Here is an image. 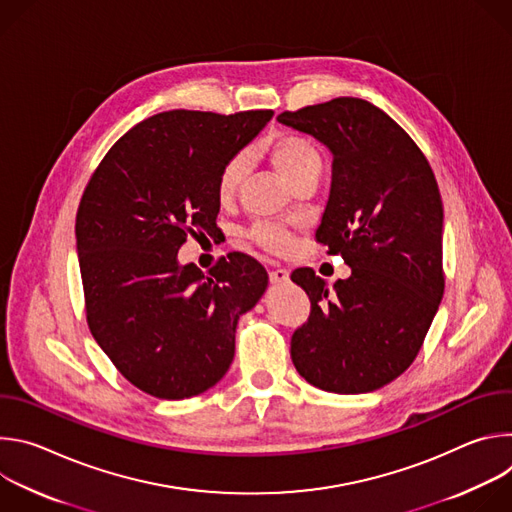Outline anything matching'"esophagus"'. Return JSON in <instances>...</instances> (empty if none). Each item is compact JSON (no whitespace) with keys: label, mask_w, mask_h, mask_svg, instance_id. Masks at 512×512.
<instances>
[{"label":"esophagus","mask_w":512,"mask_h":512,"mask_svg":"<svg viewBox=\"0 0 512 512\" xmlns=\"http://www.w3.org/2000/svg\"><path fill=\"white\" fill-rule=\"evenodd\" d=\"M269 279H271V283H285V281H289V273L285 269L277 267L269 273Z\"/></svg>","instance_id":"obj_1"}]
</instances>
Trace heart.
Segmentation results:
<instances>
[{
	"instance_id": "1",
	"label": "heart",
	"mask_w": 512,
	"mask_h": 512,
	"mask_svg": "<svg viewBox=\"0 0 512 512\" xmlns=\"http://www.w3.org/2000/svg\"><path fill=\"white\" fill-rule=\"evenodd\" d=\"M265 152L273 162V166L289 184H296L306 174L322 170V158L314 148V143L298 133H277L275 137L269 139ZM245 174H247V158L243 154L233 156L223 166L221 174H218V182H216L218 198L223 202H229L237 194ZM251 237L257 245L273 253L285 251L291 243L289 233L279 225H257L253 227Z\"/></svg>"
}]
</instances>
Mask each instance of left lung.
I'll return each instance as SVG.
<instances>
[{"mask_svg":"<svg viewBox=\"0 0 512 512\" xmlns=\"http://www.w3.org/2000/svg\"><path fill=\"white\" fill-rule=\"evenodd\" d=\"M277 121L330 150L316 239L352 269L334 287L310 267L291 273L312 302L291 360L322 391L371 393L409 369L444 298L440 188L415 141L369 101L338 97Z\"/></svg>","mask_w":512,"mask_h":512,"instance_id":"obj_1","label":"left lung"}]
</instances>
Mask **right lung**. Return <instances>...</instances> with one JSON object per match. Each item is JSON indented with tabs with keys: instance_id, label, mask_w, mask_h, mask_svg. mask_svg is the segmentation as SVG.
Here are the masks:
<instances>
[{
	"instance_id": "right-lung-1",
	"label": "right lung",
	"mask_w": 512,
	"mask_h": 512,
	"mask_svg": "<svg viewBox=\"0 0 512 512\" xmlns=\"http://www.w3.org/2000/svg\"><path fill=\"white\" fill-rule=\"evenodd\" d=\"M273 111H166L131 127L91 176L77 212V253L93 338L117 371L158 399L214 387L235 356L239 318L267 271L235 253L208 273L180 265L188 235H212L218 174Z\"/></svg>"
}]
</instances>
